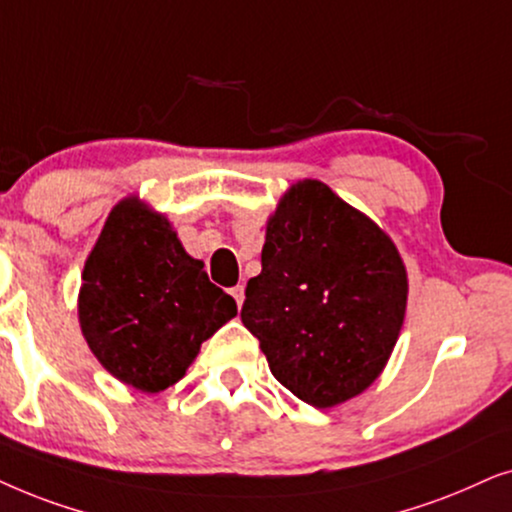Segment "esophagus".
Masks as SVG:
<instances>
[{"label":"esophagus","instance_id":"obj_1","mask_svg":"<svg viewBox=\"0 0 512 512\" xmlns=\"http://www.w3.org/2000/svg\"><path fill=\"white\" fill-rule=\"evenodd\" d=\"M231 297L236 299V304H238V306H241V304H243V297H245L243 285H236V288H231Z\"/></svg>","mask_w":512,"mask_h":512}]
</instances>
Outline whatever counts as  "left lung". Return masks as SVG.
Listing matches in <instances>:
<instances>
[{"instance_id":"obj_1","label":"left lung","mask_w":512,"mask_h":512,"mask_svg":"<svg viewBox=\"0 0 512 512\" xmlns=\"http://www.w3.org/2000/svg\"><path fill=\"white\" fill-rule=\"evenodd\" d=\"M405 306L407 274L391 238L323 182L304 180L269 220L241 320L290 393L332 407L379 377Z\"/></svg>"}]
</instances>
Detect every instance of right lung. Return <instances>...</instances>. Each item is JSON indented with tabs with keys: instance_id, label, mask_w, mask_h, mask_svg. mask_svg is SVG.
<instances>
[{
	"instance_id": "1",
	"label": "right lung",
	"mask_w": 512,
	"mask_h": 512,
	"mask_svg": "<svg viewBox=\"0 0 512 512\" xmlns=\"http://www.w3.org/2000/svg\"><path fill=\"white\" fill-rule=\"evenodd\" d=\"M236 316L170 222L138 199L112 210L88 255L79 323L109 374L145 393L185 377L201 344Z\"/></svg>"
}]
</instances>
